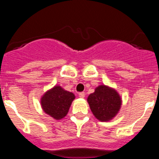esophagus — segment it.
I'll use <instances>...</instances> for the list:
<instances>
[{"mask_svg": "<svg viewBox=\"0 0 159 159\" xmlns=\"http://www.w3.org/2000/svg\"><path fill=\"white\" fill-rule=\"evenodd\" d=\"M78 95H79V97L81 98H84L85 97V94H84V92L79 93V94H78Z\"/></svg>", "mask_w": 159, "mask_h": 159, "instance_id": "obj_1", "label": "esophagus"}]
</instances>
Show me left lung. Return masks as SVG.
Returning <instances> with one entry per match:
<instances>
[{"label":"left lung","instance_id":"1","mask_svg":"<svg viewBox=\"0 0 159 159\" xmlns=\"http://www.w3.org/2000/svg\"><path fill=\"white\" fill-rule=\"evenodd\" d=\"M87 101L93 115L101 121H108L115 118L122 102L116 90L107 85L98 86Z\"/></svg>","mask_w":159,"mask_h":159}]
</instances>
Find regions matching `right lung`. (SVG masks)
<instances>
[{
  "mask_svg": "<svg viewBox=\"0 0 159 159\" xmlns=\"http://www.w3.org/2000/svg\"><path fill=\"white\" fill-rule=\"evenodd\" d=\"M75 98L73 93L55 85L43 94L41 105L47 115L55 120H61L67 115Z\"/></svg>",
  "mask_w": 159,
  "mask_h": 159,
  "instance_id": "right-lung-1",
  "label": "right lung"
}]
</instances>
